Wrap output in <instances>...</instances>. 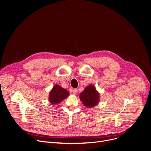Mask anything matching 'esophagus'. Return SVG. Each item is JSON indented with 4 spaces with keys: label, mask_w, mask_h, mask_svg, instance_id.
I'll return each mask as SVG.
<instances>
[{
    "label": "esophagus",
    "mask_w": 151,
    "mask_h": 151,
    "mask_svg": "<svg viewBox=\"0 0 151 151\" xmlns=\"http://www.w3.org/2000/svg\"><path fill=\"white\" fill-rule=\"evenodd\" d=\"M77 91H78V90H77V88H74V90H73V94H76L77 93Z\"/></svg>",
    "instance_id": "34e87169"
}]
</instances>
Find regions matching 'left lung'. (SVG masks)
I'll use <instances>...</instances> for the list:
<instances>
[{"label":"left lung","mask_w":151,"mask_h":151,"mask_svg":"<svg viewBox=\"0 0 151 151\" xmlns=\"http://www.w3.org/2000/svg\"><path fill=\"white\" fill-rule=\"evenodd\" d=\"M80 99L86 107L91 108L99 103L100 95L93 85H89L81 93Z\"/></svg>","instance_id":"left-lung-1"}]
</instances>
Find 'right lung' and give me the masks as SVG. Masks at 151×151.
<instances>
[{"instance_id":"1","label":"right lung","mask_w":151,"mask_h":151,"mask_svg":"<svg viewBox=\"0 0 151 151\" xmlns=\"http://www.w3.org/2000/svg\"><path fill=\"white\" fill-rule=\"evenodd\" d=\"M69 96L68 91L59 85L55 84L49 95V101L52 104L60 103Z\"/></svg>"}]
</instances>
